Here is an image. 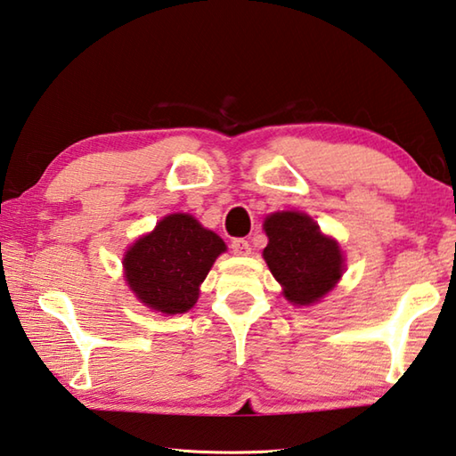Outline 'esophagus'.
Instances as JSON below:
<instances>
[{
    "label": "esophagus",
    "mask_w": 456,
    "mask_h": 456,
    "mask_svg": "<svg viewBox=\"0 0 456 456\" xmlns=\"http://www.w3.org/2000/svg\"><path fill=\"white\" fill-rule=\"evenodd\" d=\"M230 248H232V252H234L236 256H248V254L252 252L250 244H248V240H244V238H234V240H232Z\"/></svg>",
    "instance_id": "34e87169"
}]
</instances>
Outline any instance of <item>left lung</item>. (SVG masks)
Wrapping results in <instances>:
<instances>
[{
	"instance_id": "1",
	"label": "left lung",
	"mask_w": 456,
	"mask_h": 456,
	"mask_svg": "<svg viewBox=\"0 0 456 456\" xmlns=\"http://www.w3.org/2000/svg\"><path fill=\"white\" fill-rule=\"evenodd\" d=\"M264 260L296 305H312L330 294L346 270L339 244L304 212H273L264 220Z\"/></svg>"
}]
</instances>
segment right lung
<instances>
[{"label": "right lung", "instance_id": "1", "mask_svg": "<svg viewBox=\"0 0 456 456\" xmlns=\"http://www.w3.org/2000/svg\"><path fill=\"white\" fill-rule=\"evenodd\" d=\"M226 244L191 214H168L151 234L128 248L123 268L128 288L154 312L175 315L191 309Z\"/></svg>", "mask_w": 456, "mask_h": 456}]
</instances>
